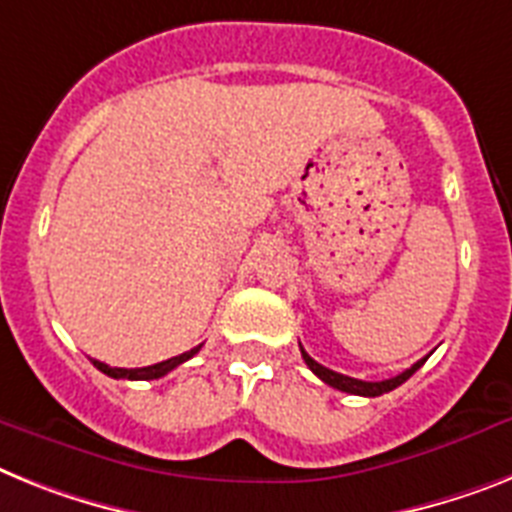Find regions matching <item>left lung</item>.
Listing matches in <instances>:
<instances>
[{
  "mask_svg": "<svg viewBox=\"0 0 512 512\" xmlns=\"http://www.w3.org/2000/svg\"><path fill=\"white\" fill-rule=\"evenodd\" d=\"M302 356H304V362H307V367L312 369V372H315V375L320 377L322 382H328L330 388L343 390V393H351V395H367V398H375V395L390 393V390L398 388L401 382L409 380V377L414 375L416 369H419L424 362H427V356H424V359H419V362H416L414 367L406 369V372H401V375L390 377V380L367 382V380H356V377H346V375H341V372H333V369L322 367V364H317L315 359H312V356H309L304 349H302Z\"/></svg>",
  "mask_w": 512,
  "mask_h": 512,
  "instance_id": "1",
  "label": "left lung"
}]
</instances>
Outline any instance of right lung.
<instances>
[{"label":"right lung","instance_id":"obj_1","mask_svg":"<svg viewBox=\"0 0 512 512\" xmlns=\"http://www.w3.org/2000/svg\"><path fill=\"white\" fill-rule=\"evenodd\" d=\"M203 349V343L200 346H195V349L184 351V354L179 356H171V359H166V362H158V364H150V367H137V369H124V367H109V364L103 362H96L93 359V364H96L98 369H101L103 375L114 377V380H158V377L169 375L171 369H176L182 362H187V359H192V356L197 354V351Z\"/></svg>","mask_w":512,"mask_h":512}]
</instances>
